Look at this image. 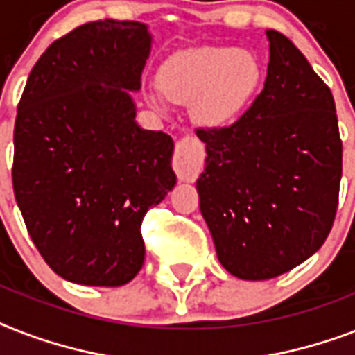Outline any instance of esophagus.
<instances>
[{
  "instance_id": "34e87169",
  "label": "esophagus",
  "mask_w": 355,
  "mask_h": 355,
  "mask_svg": "<svg viewBox=\"0 0 355 355\" xmlns=\"http://www.w3.org/2000/svg\"><path fill=\"white\" fill-rule=\"evenodd\" d=\"M173 169L180 180L193 182L202 169V150H200V147L189 145L188 139L177 141L175 155H173Z\"/></svg>"
}]
</instances>
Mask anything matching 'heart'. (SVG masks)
Segmentation results:
<instances>
[{
    "instance_id": "b5f03b06",
    "label": "heart",
    "mask_w": 355,
    "mask_h": 355,
    "mask_svg": "<svg viewBox=\"0 0 355 355\" xmlns=\"http://www.w3.org/2000/svg\"><path fill=\"white\" fill-rule=\"evenodd\" d=\"M261 69L247 51L228 46H199L175 53L164 62L158 85L171 101H195L197 119L219 125L232 119L254 92Z\"/></svg>"
}]
</instances>
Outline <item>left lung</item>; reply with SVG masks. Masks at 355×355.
<instances>
[{
    "label": "left lung",
    "instance_id": "left-lung-1",
    "mask_svg": "<svg viewBox=\"0 0 355 355\" xmlns=\"http://www.w3.org/2000/svg\"><path fill=\"white\" fill-rule=\"evenodd\" d=\"M267 38V79L250 108L228 127L197 128L208 155L200 214L221 265L241 280L284 275L322 247L343 175L330 88L287 36Z\"/></svg>",
    "mask_w": 355,
    "mask_h": 355
}]
</instances>
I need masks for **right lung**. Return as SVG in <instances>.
I'll return each instance as SVG.
<instances>
[{"mask_svg":"<svg viewBox=\"0 0 355 355\" xmlns=\"http://www.w3.org/2000/svg\"><path fill=\"white\" fill-rule=\"evenodd\" d=\"M150 35L99 19L47 47L14 123V197L31 239L58 276L118 287L145 259L141 221L177 184L173 139L134 121Z\"/></svg>","mask_w":355,"mask_h":355,"instance_id":"right-lung-1","label":"right lung"}]
</instances>
